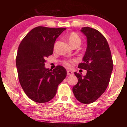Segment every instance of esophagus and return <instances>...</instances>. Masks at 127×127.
<instances>
[{
    "label": "esophagus",
    "mask_w": 127,
    "mask_h": 127,
    "mask_svg": "<svg viewBox=\"0 0 127 127\" xmlns=\"http://www.w3.org/2000/svg\"><path fill=\"white\" fill-rule=\"evenodd\" d=\"M67 75H72L73 74V72H72V71H70V70H67Z\"/></svg>",
    "instance_id": "obj_1"
}]
</instances>
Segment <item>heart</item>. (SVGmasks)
I'll list each match as a JSON object with an SVG mask.
<instances>
[{
  "mask_svg": "<svg viewBox=\"0 0 127 127\" xmlns=\"http://www.w3.org/2000/svg\"><path fill=\"white\" fill-rule=\"evenodd\" d=\"M67 39L69 42V43H70L71 45H72L73 46H75L76 45H79V46L80 44L81 43V39L80 37V36L77 34L75 32H71L69 34H68L67 36ZM75 62V60H68V61H63V63L65 65V67L68 68L72 67L73 64Z\"/></svg>",
  "mask_w": 127,
  "mask_h": 127,
  "instance_id": "b5f03b06",
  "label": "heart"
}]
</instances>
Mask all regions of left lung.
Wrapping results in <instances>:
<instances>
[{
	"mask_svg": "<svg viewBox=\"0 0 127 127\" xmlns=\"http://www.w3.org/2000/svg\"><path fill=\"white\" fill-rule=\"evenodd\" d=\"M81 32L87 37V48L83 62L78 67L87 70L82 76L75 72L78 82L73 87L76 98L84 104L97 100L109 84L113 60L107 40L100 32L91 27H82Z\"/></svg>",
	"mask_w": 127,
	"mask_h": 127,
	"instance_id": "obj_1",
	"label": "left lung"
}]
</instances>
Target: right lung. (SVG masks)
<instances>
[{"label": "right lung", "instance_id": "right-lung-1", "mask_svg": "<svg viewBox=\"0 0 127 127\" xmlns=\"http://www.w3.org/2000/svg\"><path fill=\"white\" fill-rule=\"evenodd\" d=\"M65 29L36 27L19 45L16 57L18 79L24 93L33 101H50L66 77V70L62 65L52 70L45 67V58L52 54L55 40Z\"/></svg>", "mask_w": 127, "mask_h": 127}]
</instances>
